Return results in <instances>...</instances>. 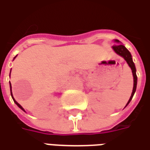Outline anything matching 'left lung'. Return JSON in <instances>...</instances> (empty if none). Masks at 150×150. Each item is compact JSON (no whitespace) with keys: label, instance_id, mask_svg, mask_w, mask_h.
Instances as JSON below:
<instances>
[{"label":"left lung","instance_id":"left-lung-1","mask_svg":"<svg viewBox=\"0 0 150 150\" xmlns=\"http://www.w3.org/2000/svg\"><path fill=\"white\" fill-rule=\"evenodd\" d=\"M115 42H117L116 45L112 46V48L115 51V52L118 55H120L121 57L124 58L125 60L127 62V64L129 65V67H131V71H132V74H133V77H134V86H133V90H132V93H131V96L130 98V99L128 101L127 104L126 105V107L127 105L129 104V103L131 102V100L132 99V98L134 96V93H135V90H136V84H137V75H136V73H135V67L134 62L132 61V57H131V54L130 53V52L128 50L126 49V47L122 44H119L120 42L119 40H115Z\"/></svg>","mask_w":150,"mask_h":150}]
</instances>
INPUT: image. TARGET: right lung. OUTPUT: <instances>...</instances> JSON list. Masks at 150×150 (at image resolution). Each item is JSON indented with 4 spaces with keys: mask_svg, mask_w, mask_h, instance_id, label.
Here are the masks:
<instances>
[{
    "mask_svg": "<svg viewBox=\"0 0 150 150\" xmlns=\"http://www.w3.org/2000/svg\"><path fill=\"white\" fill-rule=\"evenodd\" d=\"M15 58H14V59H15ZM10 75H11V74H10ZM11 96H12V93H11ZM12 98H13V97H12ZM13 100H14V102H15V104L17 105V106H18V107H19V108H21V109L23 110V111H24V108H22V107H21V105L19 104V103H17V102H16V101H15V99H14V98H13Z\"/></svg>",
    "mask_w": 150,
    "mask_h": 150,
    "instance_id": "1",
    "label": "right lung"
}]
</instances>
